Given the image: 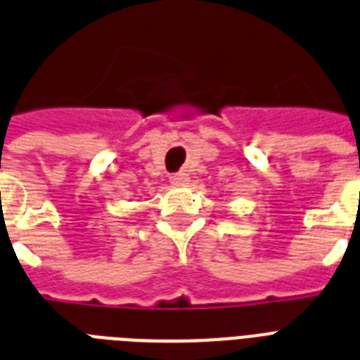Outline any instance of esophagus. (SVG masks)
Returning <instances> with one entry per match:
<instances>
[{
    "mask_svg": "<svg viewBox=\"0 0 360 360\" xmlns=\"http://www.w3.org/2000/svg\"><path fill=\"white\" fill-rule=\"evenodd\" d=\"M170 183L174 186H183L188 183V174L185 172H177V174H172L170 175Z\"/></svg>",
    "mask_w": 360,
    "mask_h": 360,
    "instance_id": "obj_1",
    "label": "esophagus"
}]
</instances>
